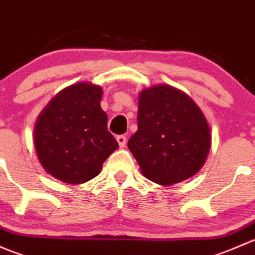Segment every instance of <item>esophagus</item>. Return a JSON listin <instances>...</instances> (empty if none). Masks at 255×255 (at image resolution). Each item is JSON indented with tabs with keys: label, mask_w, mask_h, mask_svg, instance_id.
I'll return each mask as SVG.
<instances>
[{
	"label": "esophagus",
	"mask_w": 255,
	"mask_h": 255,
	"mask_svg": "<svg viewBox=\"0 0 255 255\" xmlns=\"http://www.w3.org/2000/svg\"><path fill=\"white\" fill-rule=\"evenodd\" d=\"M116 139H117L120 148L126 146V143H127V138H126V135H117V138H116Z\"/></svg>",
	"instance_id": "obj_1"
}]
</instances>
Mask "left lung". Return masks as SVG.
I'll return each instance as SVG.
<instances>
[{
	"label": "left lung",
	"instance_id": "left-lung-1",
	"mask_svg": "<svg viewBox=\"0 0 255 255\" xmlns=\"http://www.w3.org/2000/svg\"><path fill=\"white\" fill-rule=\"evenodd\" d=\"M138 130L128 148L145 177L173 185L194 176L211 148L210 127L200 107L169 85L143 90L138 101Z\"/></svg>",
	"mask_w": 255,
	"mask_h": 255
}]
</instances>
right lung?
I'll return each instance as SVG.
<instances>
[{"instance_id": "1", "label": "right lung", "mask_w": 255, "mask_h": 255, "mask_svg": "<svg viewBox=\"0 0 255 255\" xmlns=\"http://www.w3.org/2000/svg\"><path fill=\"white\" fill-rule=\"evenodd\" d=\"M102 89L79 82L61 90L38 117L34 146L47 173L66 184H82L100 174L118 148L100 106Z\"/></svg>"}]
</instances>
